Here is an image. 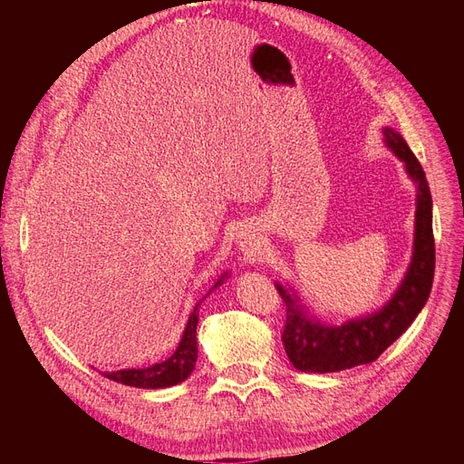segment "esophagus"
<instances>
[{
  "instance_id": "obj_1",
  "label": "esophagus",
  "mask_w": 464,
  "mask_h": 464,
  "mask_svg": "<svg viewBox=\"0 0 464 464\" xmlns=\"http://www.w3.org/2000/svg\"><path fill=\"white\" fill-rule=\"evenodd\" d=\"M240 246L246 251H254V249H257V237L251 234V232H244L240 236Z\"/></svg>"
}]
</instances>
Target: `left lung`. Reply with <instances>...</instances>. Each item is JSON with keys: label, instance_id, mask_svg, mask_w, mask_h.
Here are the masks:
<instances>
[{"label": "left lung", "instance_id": "obj_1", "mask_svg": "<svg viewBox=\"0 0 464 464\" xmlns=\"http://www.w3.org/2000/svg\"><path fill=\"white\" fill-rule=\"evenodd\" d=\"M385 143L404 162L406 172L416 181V232L414 254L402 285L389 304L370 317L350 321L341 327L321 325L294 294L280 285L276 290L286 305L283 344L292 366L300 372L329 373L362 363L383 354L422 310L433 283L435 242L431 228V195L422 164L418 162L401 133L385 128Z\"/></svg>", "mask_w": 464, "mask_h": 464}]
</instances>
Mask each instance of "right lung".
Segmentation results:
<instances>
[{"label":"right lung","mask_w":464,"mask_h":464,"mask_svg":"<svg viewBox=\"0 0 464 464\" xmlns=\"http://www.w3.org/2000/svg\"><path fill=\"white\" fill-rule=\"evenodd\" d=\"M222 278L215 286L222 283ZM198 312H199V304L195 305V310L188 319V327L184 331V336H181L176 353L168 360L160 363H152L150 368H143V370H120V372H101V373L116 383L141 387V389H164V387L181 383L193 372L195 360H198V336H195V333H198Z\"/></svg>","instance_id":"1"}]
</instances>
